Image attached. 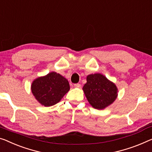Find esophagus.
I'll return each instance as SVG.
<instances>
[{
	"instance_id": "obj_1",
	"label": "esophagus",
	"mask_w": 152,
	"mask_h": 152,
	"mask_svg": "<svg viewBox=\"0 0 152 152\" xmlns=\"http://www.w3.org/2000/svg\"><path fill=\"white\" fill-rule=\"evenodd\" d=\"M74 87H75L76 88H80V85L79 83H76L74 85Z\"/></svg>"
}]
</instances>
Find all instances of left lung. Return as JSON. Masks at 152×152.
I'll return each instance as SVG.
<instances>
[{"label": "left lung", "mask_w": 152, "mask_h": 152, "mask_svg": "<svg viewBox=\"0 0 152 152\" xmlns=\"http://www.w3.org/2000/svg\"><path fill=\"white\" fill-rule=\"evenodd\" d=\"M83 89L90 104L96 109H104L111 104L117 96L115 84L100 74L87 76Z\"/></svg>", "instance_id": "8db88e82"}]
</instances>
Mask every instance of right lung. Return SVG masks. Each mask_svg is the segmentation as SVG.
Instances as JSON below:
<instances>
[{
	"label": "right lung",
	"instance_id": "obj_1",
	"mask_svg": "<svg viewBox=\"0 0 152 152\" xmlns=\"http://www.w3.org/2000/svg\"><path fill=\"white\" fill-rule=\"evenodd\" d=\"M31 90L40 104L45 106H50L61 99L69 90V85L66 78L53 72L34 80Z\"/></svg>",
	"mask_w": 152,
	"mask_h": 152
}]
</instances>
